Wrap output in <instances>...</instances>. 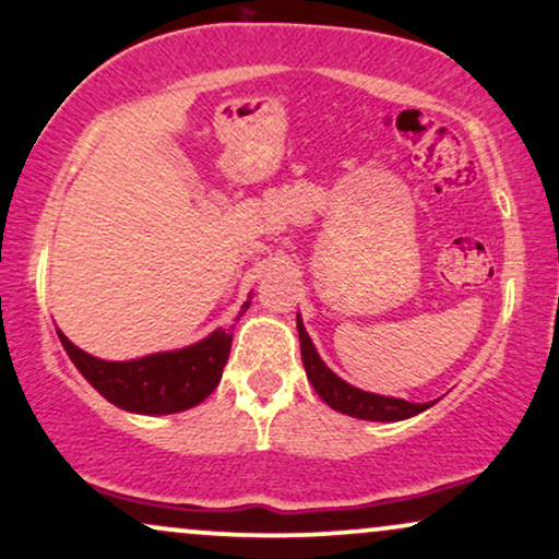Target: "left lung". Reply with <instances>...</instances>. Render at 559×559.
Instances as JSON below:
<instances>
[{
    "label": "left lung",
    "instance_id": "8db88e82",
    "mask_svg": "<svg viewBox=\"0 0 559 559\" xmlns=\"http://www.w3.org/2000/svg\"><path fill=\"white\" fill-rule=\"evenodd\" d=\"M296 328H299V341H301V361L304 369H307V377L312 381L317 394L328 402L332 409L337 413L350 415V418L361 420H405L413 418V415L428 409L433 402H407L397 397H381V394L361 392L356 386H350L348 381H343L337 373H332L320 356H317L312 341H309L307 330H304L301 317L296 320Z\"/></svg>",
    "mask_w": 559,
    "mask_h": 559
}]
</instances>
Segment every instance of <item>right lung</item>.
<instances>
[{
  "mask_svg": "<svg viewBox=\"0 0 559 559\" xmlns=\"http://www.w3.org/2000/svg\"><path fill=\"white\" fill-rule=\"evenodd\" d=\"M247 307L250 301L242 304V309ZM59 337L82 377L105 400L141 415L180 413L206 400L222 379L231 348V332L216 330L206 341L182 350L154 353L136 361H100L69 343L61 332Z\"/></svg>",
  "mask_w": 559,
  "mask_h": 559,
  "instance_id": "1",
  "label": "right lung"
}]
</instances>
